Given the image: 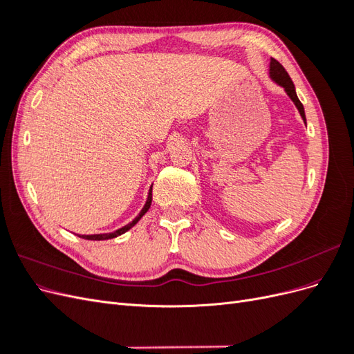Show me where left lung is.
<instances>
[{"label": "left lung", "instance_id": "8db88e82", "mask_svg": "<svg viewBox=\"0 0 354 354\" xmlns=\"http://www.w3.org/2000/svg\"><path fill=\"white\" fill-rule=\"evenodd\" d=\"M270 77L272 80H274L277 84L282 85V87L285 88V91L288 93L289 97L292 99V102L295 103L297 109L299 111V115L303 116V120L306 121V115H304V108H303V103L298 100L297 97V93H295V87H294V82L292 80L289 78L288 72L285 71V68L281 65L279 62H277L276 59H272L270 60Z\"/></svg>", "mask_w": 354, "mask_h": 354}]
</instances>
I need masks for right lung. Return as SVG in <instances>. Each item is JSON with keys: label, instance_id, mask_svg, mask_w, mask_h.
I'll return each mask as SVG.
<instances>
[{"label": "right lung", "instance_id": "1", "mask_svg": "<svg viewBox=\"0 0 354 354\" xmlns=\"http://www.w3.org/2000/svg\"><path fill=\"white\" fill-rule=\"evenodd\" d=\"M151 203H152V189H151V192H149V196H147V202H146V205L143 207V209L140 211V214H138V216L130 223V224H127V226H124V227H121V229H118V230H115L113 233H100V234H82V236H80V238H82V239H88V241H106V239H112V238H116V236H120V234H122V233H125L127 230H130L134 224L140 220L145 214L147 212V209L151 208Z\"/></svg>", "mask_w": 354, "mask_h": 354}]
</instances>
